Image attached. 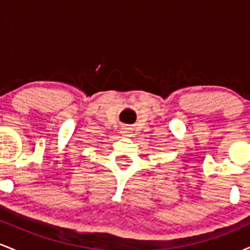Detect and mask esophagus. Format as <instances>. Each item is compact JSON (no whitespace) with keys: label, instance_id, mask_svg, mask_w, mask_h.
<instances>
[{"label":"esophagus","instance_id":"obj_1","mask_svg":"<svg viewBox=\"0 0 250 250\" xmlns=\"http://www.w3.org/2000/svg\"><path fill=\"white\" fill-rule=\"evenodd\" d=\"M121 134L123 135V136H129V135L131 134V129H130V128H127V127L122 128Z\"/></svg>","mask_w":250,"mask_h":250}]
</instances>
